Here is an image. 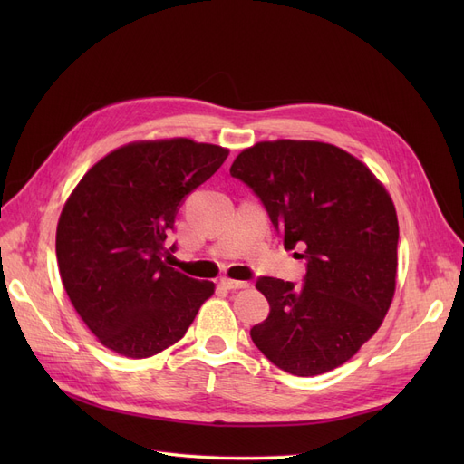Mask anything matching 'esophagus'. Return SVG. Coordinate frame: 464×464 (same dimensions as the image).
I'll return each mask as SVG.
<instances>
[{
    "mask_svg": "<svg viewBox=\"0 0 464 464\" xmlns=\"http://www.w3.org/2000/svg\"><path fill=\"white\" fill-rule=\"evenodd\" d=\"M220 285L228 290H240V288L249 286V283H246V280H232V278H222Z\"/></svg>",
    "mask_w": 464,
    "mask_h": 464,
    "instance_id": "1",
    "label": "esophagus"
}]
</instances>
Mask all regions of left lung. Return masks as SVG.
I'll use <instances>...</instances> for the list:
<instances>
[{"label":"left lung","instance_id":"obj_1","mask_svg":"<svg viewBox=\"0 0 464 464\" xmlns=\"http://www.w3.org/2000/svg\"><path fill=\"white\" fill-rule=\"evenodd\" d=\"M230 174L257 193L285 247H302L304 285L261 276L271 305L251 341L276 368L331 372L370 341L397 286V210L385 186L353 154L321 141H261Z\"/></svg>","mask_w":464,"mask_h":464}]
</instances>
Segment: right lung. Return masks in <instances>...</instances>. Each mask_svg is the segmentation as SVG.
Masks as SVG:
<instances>
[{"label":"right lung","instance_id":"add662e5","mask_svg":"<svg viewBox=\"0 0 464 464\" xmlns=\"http://www.w3.org/2000/svg\"><path fill=\"white\" fill-rule=\"evenodd\" d=\"M228 149L174 137L108 152L81 178L55 230L63 288L98 343L149 358L178 343L215 294L162 261L178 207Z\"/></svg>","mask_w":464,"mask_h":464}]
</instances>
